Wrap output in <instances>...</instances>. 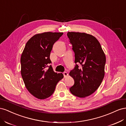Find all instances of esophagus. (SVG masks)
Here are the masks:
<instances>
[{
	"label": "esophagus",
	"instance_id": "34e87169",
	"mask_svg": "<svg viewBox=\"0 0 126 126\" xmlns=\"http://www.w3.org/2000/svg\"><path fill=\"white\" fill-rule=\"evenodd\" d=\"M63 76H64V77H66L68 75V73L67 72H66V71H64V72H63Z\"/></svg>",
	"mask_w": 126,
	"mask_h": 126
}]
</instances>
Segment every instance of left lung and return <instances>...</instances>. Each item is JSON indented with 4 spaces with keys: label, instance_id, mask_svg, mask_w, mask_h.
Instances as JSON below:
<instances>
[{
    "label": "left lung",
    "instance_id": "left-lung-1",
    "mask_svg": "<svg viewBox=\"0 0 126 126\" xmlns=\"http://www.w3.org/2000/svg\"><path fill=\"white\" fill-rule=\"evenodd\" d=\"M67 36L75 53L76 63L69 72L75 81L69 90L75 96L84 98L93 94L100 86L105 76L106 56L94 36L76 32H68Z\"/></svg>",
    "mask_w": 126,
    "mask_h": 126
}]
</instances>
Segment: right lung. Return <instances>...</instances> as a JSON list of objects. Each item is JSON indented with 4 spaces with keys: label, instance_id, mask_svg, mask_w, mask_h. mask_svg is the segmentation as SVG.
I'll return each instance as SVG.
<instances>
[{
    "label": "right lung",
    "instance_id": "1",
    "mask_svg": "<svg viewBox=\"0 0 126 126\" xmlns=\"http://www.w3.org/2000/svg\"><path fill=\"white\" fill-rule=\"evenodd\" d=\"M63 32L37 34L26 43L20 59L21 74L26 88L35 97L44 99L54 93L63 74L53 70L50 55L53 45Z\"/></svg>",
    "mask_w": 126,
    "mask_h": 126
}]
</instances>
